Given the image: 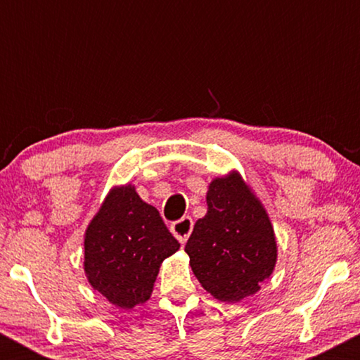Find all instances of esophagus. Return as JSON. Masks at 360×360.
<instances>
[{
  "instance_id": "34e87169",
  "label": "esophagus",
  "mask_w": 360,
  "mask_h": 360,
  "mask_svg": "<svg viewBox=\"0 0 360 360\" xmlns=\"http://www.w3.org/2000/svg\"><path fill=\"white\" fill-rule=\"evenodd\" d=\"M171 232L174 233V237L177 238V240H179L181 243H184L193 232V218L191 217H183L181 220L174 221L171 225Z\"/></svg>"
}]
</instances>
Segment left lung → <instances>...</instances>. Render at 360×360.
I'll list each match as a JSON object with an SVG mask.
<instances>
[{
  "mask_svg": "<svg viewBox=\"0 0 360 360\" xmlns=\"http://www.w3.org/2000/svg\"><path fill=\"white\" fill-rule=\"evenodd\" d=\"M208 212L194 223L184 250L189 266L217 300L237 303L255 295L278 259L274 229L238 172L212 181Z\"/></svg>",
  "mask_w": 360,
  "mask_h": 360,
  "instance_id": "obj_1",
  "label": "left lung"
}]
</instances>
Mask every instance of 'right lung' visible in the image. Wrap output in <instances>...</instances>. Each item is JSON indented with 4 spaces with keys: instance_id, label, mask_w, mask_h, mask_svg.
I'll return each instance as SVG.
<instances>
[{
    "instance_id": "1",
    "label": "right lung",
    "mask_w": 360,
    "mask_h": 360,
    "mask_svg": "<svg viewBox=\"0 0 360 360\" xmlns=\"http://www.w3.org/2000/svg\"><path fill=\"white\" fill-rule=\"evenodd\" d=\"M179 242L134 186L111 189L84 235V271L89 284L110 303L134 308L150 298L162 260Z\"/></svg>"
}]
</instances>
